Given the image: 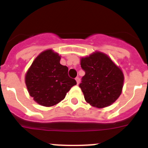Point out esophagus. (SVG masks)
I'll return each instance as SVG.
<instances>
[{
	"instance_id": "obj_1",
	"label": "esophagus",
	"mask_w": 148,
	"mask_h": 148,
	"mask_svg": "<svg viewBox=\"0 0 148 148\" xmlns=\"http://www.w3.org/2000/svg\"><path fill=\"white\" fill-rule=\"evenodd\" d=\"M75 80H76L77 84H79V83H80V78H78V77H77V78H75Z\"/></svg>"
}]
</instances>
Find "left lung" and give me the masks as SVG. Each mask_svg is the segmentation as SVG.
Masks as SVG:
<instances>
[{"instance_id": "8db88e82", "label": "left lung", "mask_w": 148, "mask_h": 148, "mask_svg": "<svg viewBox=\"0 0 148 148\" xmlns=\"http://www.w3.org/2000/svg\"><path fill=\"white\" fill-rule=\"evenodd\" d=\"M85 75L79 87L86 101L93 107L103 108L119 97L124 84V75L119 67L104 53L95 52L81 59Z\"/></svg>"}]
</instances>
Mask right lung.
I'll use <instances>...</instances> for the list:
<instances>
[{"label": "right lung", "mask_w": 148, "mask_h": 148, "mask_svg": "<svg viewBox=\"0 0 148 148\" xmlns=\"http://www.w3.org/2000/svg\"><path fill=\"white\" fill-rule=\"evenodd\" d=\"M52 49L42 52L34 60L25 76L30 96L42 106L51 107L64 99L76 81L68 75V67Z\"/></svg>", "instance_id": "add662e5"}]
</instances>
